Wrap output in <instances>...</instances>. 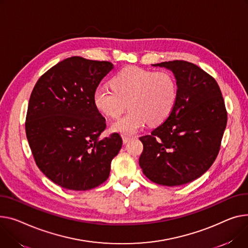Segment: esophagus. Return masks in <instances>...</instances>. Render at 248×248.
I'll use <instances>...</instances> for the list:
<instances>
[{
	"label": "esophagus",
	"instance_id": "1",
	"mask_svg": "<svg viewBox=\"0 0 248 248\" xmlns=\"http://www.w3.org/2000/svg\"><path fill=\"white\" fill-rule=\"evenodd\" d=\"M130 140H131V138H129V137H125V136H123V141H124V143L128 142Z\"/></svg>",
	"mask_w": 248,
	"mask_h": 248
}]
</instances>
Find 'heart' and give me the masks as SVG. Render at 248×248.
<instances>
[{"instance_id": "obj_1", "label": "heart", "mask_w": 248, "mask_h": 248, "mask_svg": "<svg viewBox=\"0 0 248 248\" xmlns=\"http://www.w3.org/2000/svg\"><path fill=\"white\" fill-rule=\"evenodd\" d=\"M110 86L112 90L96 88L93 102L98 111L111 119L122 114L127 104L129 111L110 127L125 136L135 135L146 122L155 125L166 121L176 101V84L169 73L128 67L113 77Z\"/></svg>"}]
</instances>
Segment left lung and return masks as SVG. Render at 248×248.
Returning <instances> with one entry per match:
<instances>
[{
  "label": "left lung",
  "mask_w": 248,
  "mask_h": 248,
  "mask_svg": "<svg viewBox=\"0 0 248 248\" xmlns=\"http://www.w3.org/2000/svg\"><path fill=\"white\" fill-rule=\"evenodd\" d=\"M153 65L172 72L177 95L168 119L140 138V167L153 183L183 186L202 176L218 155L227 123L224 101L216 79L191 62Z\"/></svg>",
  "instance_id": "obj_1"
}]
</instances>
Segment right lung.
I'll return each mask as SVG.
<instances>
[{"instance_id":"right-lung-1","label":"right lung","mask_w":248,"mask_h":248,"mask_svg":"<svg viewBox=\"0 0 248 248\" xmlns=\"http://www.w3.org/2000/svg\"><path fill=\"white\" fill-rule=\"evenodd\" d=\"M113 69L109 62L71 57L45 73L31 92L26 134L41 171L56 185L88 190L104 184L123 140L101 139L106 119L93 102L94 90Z\"/></svg>"}]
</instances>
